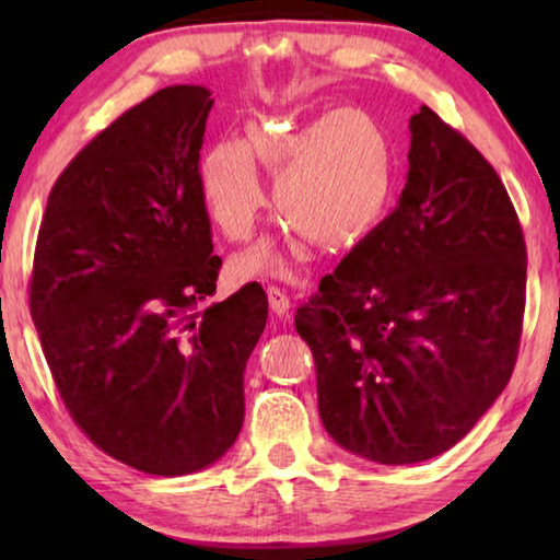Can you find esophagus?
Segmentation results:
<instances>
[{
  "instance_id": "34e87169",
  "label": "esophagus",
  "mask_w": 560,
  "mask_h": 560,
  "mask_svg": "<svg viewBox=\"0 0 560 560\" xmlns=\"http://www.w3.org/2000/svg\"><path fill=\"white\" fill-rule=\"evenodd\" d=\"M267 296H269V308H271V314H277L279 318L289 314V308H291V299L287 296V291L279 289V287H269V289H267Z\"/></svg>"
}]
</instances>
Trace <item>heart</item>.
I'll return each instance as SVG.
<instances>
[{"instance_id": "b5f03b06", "label": "heart", "mask_w": 560, "mask_h": 560, "mask_svg": "<svg viewBox=\"0 0 560 560\" xmlns=\"http://www.w3.org/2000/svg\"><path fill=\"white\" fill-rule=\"evenodd\" d=\"M273 175V207L303 240L324 252L353 249L390 212L397 158L385 128L371 113L336 108L301 128L259 126L249 143L222 140L200 158L197 195L217 232L242 242L267 202L257 167ZM281 240H264L232 259L234 277L289 273Z\"/></svg>"}]
</instances>
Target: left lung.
<instances>
[{
    "mask_svg": "<svg viewBox=\"0 0 560 560\" xmlns=\"http://www.w3.org/2000/svg\"><path fill=\"white\" fill-rule=\"evenodd\" d=\"M395 210L296 311L340 447L417 464L454 447L514 371L526 246L477 148L422 106Z\"/></svg>",
    "mask_w": 560,
    "mask_h": 560,
    "instance_id": "obj_1",
    "label": "left lung"
}]
</instances>
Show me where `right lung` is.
<instances>
[{"instance_id":"right-lung-1","label":"right lung","mask_w":560,"mask_h":560,"mask_svg":"<svg viewBox=\"0 0 560 560\" xmlns=\"http://www.w3.org/2000/svg\"><path fill=\"white\" fill-rule=\"evenodd\" d=\"M212 103L179 83L98 132L56 179L34 254L32 318L66 410L155 477L232 447L269 316L257 281L197 311L222 267L195 183Z\"/></svg>"}]
</instances>
